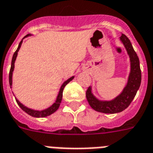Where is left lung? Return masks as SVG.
<instances>
[{
    "label": "left lung",
    "mask_w": 153,
    "mask_h": 153,
    "mask_svg": "<svg viewBox=\"0 0 153 153\" xmlns=\"http://www.w3.org/2000/svg\"><path fill=\"white\" fill-rule=\"evenodd\" d=\"M120 41L126 48L130 60L129 75L127 84L123 88V91L115 99L110 101H102L97 99L93 95L91 86L88 87L86 91V98L89 105L94 110L102 113H118L128 108L140 87L142 75L137 54L134 51L129 39L124 34H122Z\"/></svg>",
    "instance_id": "1"
}]
</instances>
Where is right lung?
Returning a JSON list of instances; mask_svg holds the SVG:
<instances>
[{
  "label": "right lung",
  "instance_id": "add662e5",
  "mask_svg": "<svg viewBox=\"0 0 153 153\" xmlns=\"http://www.w3.org/2000/svg\"><path fill=\"white\" fill-rule=\"evenodd\" d=\"M30 35H31L30 34H27L26 36H25V38H23V39L25 38H27V37L30 36ZM23 39L21 40V42L19 43V45H18V48H17V50H16L15 52L14 53V55H13V58H12V61H11V66H10V73H9V84H10V88L12 87V75H13V71H14V62H15L16 58H17V56H18V51L20 50V48H21V44H22V42H23ZM74 78H75L74 76L71 77V78H68L67 81H65V82H64L63 84H62V85L61 86L60 91H59V92H58V96H57L56 101L54 102V103L52 105H51L48 108H45V109H44V110H41V111L31 109V108H27V107H26V106L24 105L22 103H21V102L18 100V99H16V97H15L16 102H17V103H18V105L20 106V108L23 110V111H25L26 113H27L28 115H30V116L36 117V118H43V117L48 116V115H51V114H53L54 112H55V111L58 110V108H59V106H60V103L62 100V95H63L64 88L65 87L66 85L71 82V81Z\"/></svg>",
  "mask_w": 153,
  "mask_h": 153
}]
</instances>
